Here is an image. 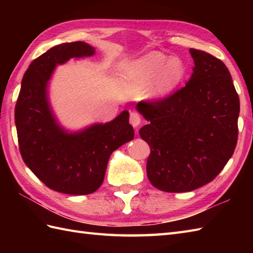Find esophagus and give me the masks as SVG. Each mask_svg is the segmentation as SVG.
Returning <instances> with one entry per match:
<instances>
[{
    "instance_id": "34e87169",
    "label": "esophagus",
    "mask_w": 253,
    "mask_h": 253,
    "mask_svg": "<svg viewBox=\"0 0 253 253\" xmlns=\"http://www.w3.org/2000/svg\"><path fill=\"white\" fill-rule=\"evenodd\" d=\"M129 123L132 125V127H138L141 124V116L138 112L132 111L130 112L129 116Z\"/></svg>"
}]
</instances>
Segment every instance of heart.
I'll return each instance as SVG.
<instances>
[{
    "mask_svg": "<svg viewBox=\"0 0 253 253\" xmlns=\"http://www.w3.org/2000/svg\"><path fill=\"white\" fill-rule=\"evenodd\" d=\"M186 76V66L178 57H170L161 52H150L136 61L128 63L122 71V82L128 88L141 91L154 79L151 95L165 98L170 94Z\"/></svg>",
    "mask_w": 253,
    "mask_h": 253,
    "instance_id": "b5f03b06",
    "label": "heart"
}]
</instances>
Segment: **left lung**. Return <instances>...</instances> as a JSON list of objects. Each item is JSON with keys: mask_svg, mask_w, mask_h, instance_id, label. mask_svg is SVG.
Wrapping results in <instances>:
<instances>
[{"mask_svg": "<svg viewBox=\"0 0 253 253\" xmlns=\"http://www.w3.org/2000/svg\"><path fill=\"white\" fill-rule=\"evenodd\" d=\"M189 52L195 67L185 87L137 104L149 122L139 130L151 149L148 178L165 192L192 191L212 181L238 139L240 103L228 68L207 52Z\"/></svg>", "mask_w": 253, "mask_h": 253, "instance_id": "1", "label": "left lung"}]
</instances>
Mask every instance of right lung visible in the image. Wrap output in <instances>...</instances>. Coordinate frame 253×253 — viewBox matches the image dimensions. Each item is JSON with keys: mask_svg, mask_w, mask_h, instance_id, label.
<instances>
[{"mask_svg": "<svg viewBox=\"0 0 253 253\" xmlns=\"http://www.w3.org/2000/svg\"><path fill=\"white\" fill-rule=\"evenodd\" d=\"M94 54V47L76 41L51 47L27 69L15 106L19 151L26 165L50 189L89 195L104 180L113 151L135 136L129 113L68 133L58 125L47 101L46 87L57 64Z\"/></svg>", "mask_w": 253, "mask_h": 253, "instance_id": "1", "label": "right lung"}]
</instances>
